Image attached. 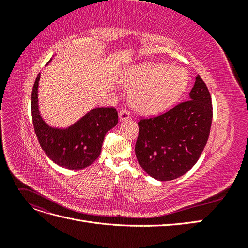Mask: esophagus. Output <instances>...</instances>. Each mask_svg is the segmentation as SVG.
<instances>
[{
    "label": "esophagus",
    "mask_w": 248,
    "mask_h": 248,
    "mask_svg": "<svg viewBox=\"0 0 248 248\" xmlns=\"http://www.w3.org/2000/svg\"><path fill=\"white\" fill-rule=\"evenodd\" d=\"M131 117H130V114L127 110H121L119 112V120L121 122L123 121H127V120H129Z\"/></svg>",
    "instance_id": "34e87169"
}]
</instances>
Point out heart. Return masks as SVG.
<instances>
[{
    "instance_id": "1",
    "label": "heart",
    "mask_w": 248,
    "mask_h": 248,
    "mask_svg": "<svg viewBox=\"0 0 248 248\" xmlns=\"http://www.w3.org/2000/svg\"><path fill=\"white\" fill-rule=\"evenodd\" d=\"M121 82L133 89L129 101L140 115L166 111L180 99L189 85V74L183 67L161 63H144L124 72Z\"/></svg>"
}]
</instances>
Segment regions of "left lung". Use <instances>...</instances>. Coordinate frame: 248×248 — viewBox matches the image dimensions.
Returning a JSON list of instances; mask_svg holds the SVG:
<instances>
[{"mask_svg":"<svg viewBox=\"0 0 248 248\" xmlns=\"http://www.w3.org/2000/svg\"><path fill=\"white\" fill-rule=\"evenodd\" d=\"M189 100L161 116L138 123L136 155L147 174L170 181L186 174L199 160L211 128L213 108L209 90L198 76Z\"/></svg>","mask_w":248,"mask_h":248,"instance_id":"left-lung-1","label":"left lung"}]
</instances>
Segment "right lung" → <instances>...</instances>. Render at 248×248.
<instances>
[{
  "label": "right lung",
  "mask_w": 248,
  "mask_h": 248,
  "mask_svg": "<svg viewBox=\"0 0 248 248\" xmlns=\"http://www.w3.org/2000/svg\"><path fill=\"white\" fill-rule=\"evenodd\" d=\"M51 62V59L47 64ZM39 73L32 92V118L40 147L58 166L81 170L98 158L104 137L118 124V112L112 108H95L66 127L49 125L40 114L38 100Z\"/></svg>",
  "instance_id": "add662e5"
}]
</instances>
